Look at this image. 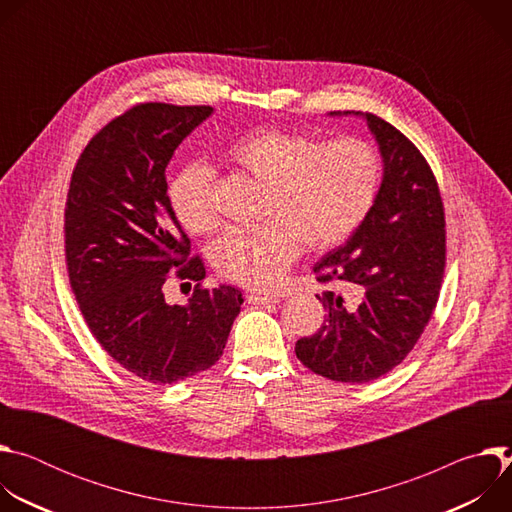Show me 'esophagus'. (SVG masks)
<instances>
[{"label": "esophagus", "instance_id": "1", "mask_svg": "<svg viewBox=\"0 0 512 512\" xmlns=\"http://www.w3.org/2000/svg\"><path fill=\"white\" fill-rule=\"evenodd\" d=\"M247 302L257 304V306H269V304H277L279 296L277 294H249Z\"/></svg>", "mask_w": 512, "mask_h": 512}]
</instances>
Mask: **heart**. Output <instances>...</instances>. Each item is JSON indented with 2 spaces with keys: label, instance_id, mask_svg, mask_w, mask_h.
Masks as SVG:
<instances>
[{
  "label": "heart",
  "instance_id": "b5f03b06",
  "mask_svg": "<svg viewBox=\"0 0 512 512\" xmlns=\"http://www.w3.org/2000/svg\"><path fill=\"white\" fill-rule=\"evenodd\" d=\"M229 160L265 184L263 221L231 229L208 251L212 267L249 289H271L294 261L302 243L326 251L344 243L371 214L383 166L371 143L346 137L320 141L312 135L261 129L231 145ZM170 206L192 235L221 227L212 172L194 164L170 184Z\"/></svg>",
  "mask_w": 512,
  "mask_h": 512
}]
</instances>
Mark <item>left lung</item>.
Listing matches in <instances>:
<instances>
[{
	"label": "left lung",
	"instance_id": "8db88e82",
	"mask_svg": "<svg viewBox=\"0 0 512 512\" xmlns=\"http://www.w3.org/2000/svg\"><path fill=\"white\" fill-rule=\"evenodd\" d=\"M383 158L379 198L358 231L324 255L314 273L354 296H316L324 324L296 342L304 367L338 383H369L393 371L427 326L446 267V216L435 176L415 145L391 123L360 111Z\"/></svg>",
	"mask_w": 512,
	"mask_h": 512
}]
</instances>
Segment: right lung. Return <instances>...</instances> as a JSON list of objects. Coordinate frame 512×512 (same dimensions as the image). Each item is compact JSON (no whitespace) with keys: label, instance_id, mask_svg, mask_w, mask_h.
I'll return each mask as SVG.
<instances>
[{"label":"right lung","instance_id":"obj_1","mask_svg":"<svg viewBox=\"0 0 512 512\" xmlns=\"http://www.w3.org/2000/svg\"><path fill=\"white\" fill-rule=\"evenodd\" d=\"M212 107L141 103L107 123L81 154L64 208L70 287L93 336L135 377L172 385L221 358L243 296L204 289L200 257L170 206L166 168ZM196 280L186 307H170L167 273Z\"/></svg>","mask_w":512,"mask_h":512}]
</instances>
